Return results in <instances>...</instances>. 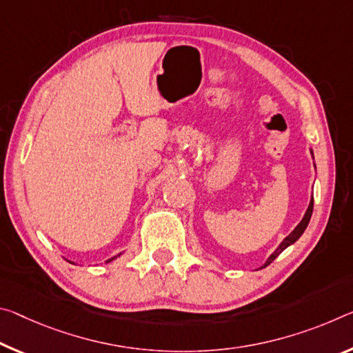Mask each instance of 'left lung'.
<instances>
[{
	"instance_id": "1",
	"label": "left lung",
	"mask_w": 353,
	"mask_h": 353,
	"mask_svg": "<svg viewBox=\"0 0 353 353\" xmlns=\"http://www.w3.org/2000/svg\"><path fill=\"white\" fill-rule=\"evenodd\" d=\"M312 205H314V201L311 199L310 207H307V210H306V214H305V216H303V220H301V221H300V225H299L297 228H295L294 231L290 232L286 239L283 240L281 245H279V247H278V250L275 251V253H273L270 257H268L267 262L264 264V267H267L268 264H272V262L275 261V257H276L279 253H281V251L286 250V248L289 247V245H292L294 242H297L299 237L301 236V234L305 232V229H306V226H307V223H310V220H311V215H312Z\"/></svg>"
}]
</instances>
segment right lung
<instances>
[{"mask_svg":"<svg viewBox=\"0 0 353 353\" xmlns=\"http://www.w3.org/2000/svg\"><path fill=\"white\" fill-rule=\"evenodd\" d=\"M113 259H114V257H113ZM113 259H110V261H113Z\"/></svg>","mask_w":353,"mask_h":353,"instance_id":"obj_1","label":"right lung"}]
</instances>
